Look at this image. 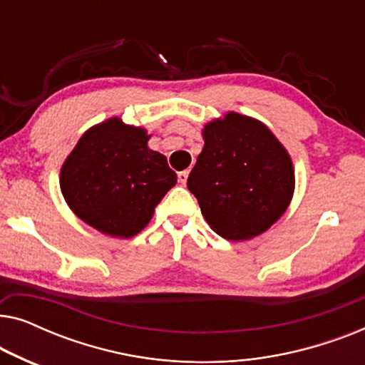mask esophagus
I'll list each match as a JSON object with an SVG mask.
<instances>
[{"instance_id":"1","label":"esophagus","mask_w":365,"mask_h":365,"mask_svg":"<svg viewBox=\"0 0 365 365\" xmlns=\"http://www.w3.org/2000/svg\"><path fill=\"white\" fill-rule=\"evenodd\" d=\"M187 178H189V171H181L178 174V179H179V182L182 184V186H186V182H187Z\"/></svg>"}]
</instances>
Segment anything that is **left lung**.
I'll return each mask as SVG.
<instances>
[{"label": "left lung", "mask_w": 365, "mask_h": 365, "mask_svg": "<svg viewBox=\"0 0 365 365\" xmlns=\"http://www.w3.org/2000/svg\"><path fill=\"white\" fill-rule=\"evenodd\" d=\"M202 139L187 187L204 219L229 241L266 232L294 196L296 176L287 149L266 124L236 111L206 123Z\"/></svg>", "instance_id": "8db88e82"}]
</instances>
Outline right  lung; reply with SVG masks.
Returning a JSON list of instances; mask_svg holds the SVG:
<instances>
[{
    "label": "right lung",
    "mask_w": 365,
    "mask_h": 365,
    "mask_svg": "<svg viewBox=\"0 0 365 365\" xmlns=\"http://www.w3.org/2000/svg\"><path fill=\"white\" fill-rule=\"evenodd\" d=\"M151 134L114 116L79 138L59 174V186L76 216L111 237H133L178 181L164 154L148 148Z\"/></svg>",
    "instance_id": "add662e5"
}]
</instances>
